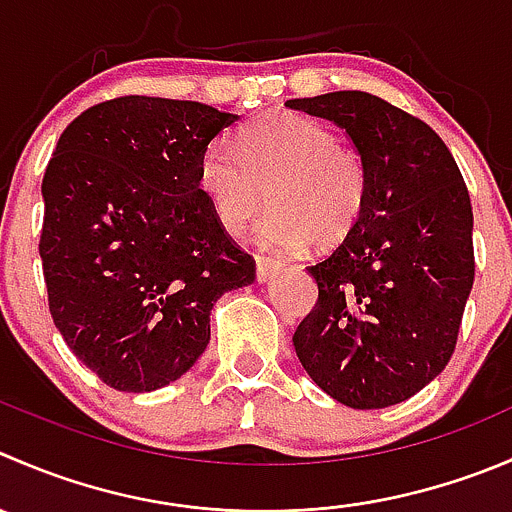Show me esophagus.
<instances>
[{"instance_id":"obj_1","label":"esophagus","mask_w":512,"mask_h":512,"mask_svg":"<svg viewBox=\"0 0 512 512\" xmlns=\"http://www.w3.org/2000/svg\"><path fill=\"white\" fill-rule=\"evenodd\" d=\"M257 262V282H267L277 270H280V262L272 260V257H255Z\"/></svg>"}]
</instances>
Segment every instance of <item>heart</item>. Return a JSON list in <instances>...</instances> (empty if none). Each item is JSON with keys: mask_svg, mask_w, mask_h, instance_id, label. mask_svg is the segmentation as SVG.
<instances>
[{"mask_svg": "<svg viewBox=\"0 0 512 512\" xmlns=\"http://www.w3.org/2000/svg\"><path fill=\"white\" fill-rule=\"evenodd\" d=\"M197 185L212 215L237 235L270 200L255 237L270 250L327 247L347 237L367 200L360 157L337 145L325 124L302 114H272L245 124L235 147L215 140L197 162Z\"/></svg>", "mask_w": 512, "mask_h": 512, "instance_id": "1", "label": "heart"}]
</instances>
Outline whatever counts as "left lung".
Instances as JSON below:
<instances>
[{
  "label": "left lung",
  "mask_w": 512,
  "mask_h": 512,
  "mask_svg": "<svg viewBox=\"0 0 512 512\" xmlns=\"http://www.w3.org/2000/svg\"><path fill=\"white\" fill-rule=\"evenodd\" d=\"M330 119L367 172V200L317 265V302L292 335L317 388L355 410L390 408L433 382L473 290V207L445 142L367 92L287 99Z\"/></svg>",
  "instance_id": "8db88e82"
}]
</instances>
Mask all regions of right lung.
Instances as JSON below:
<instances>
[{
    "instance_id": "obj_1",
    "label": "right lung",
    "mask_w": 512,
    "mask_h": 512,
    "mask_svg": "<svg viewBox=\"0 0 512 512\" xmlns=\"http://www.w3.org/2000/svg\"><path fill=\"white\" fill-rule=\"evenodd\" d=\"M202 102L119 97L62 132L42 180L39 257L69 350L119 393L185 375L210 312L255 280L197 185L202 150L237 122Z\"/></svg>"
}]
</instances>
